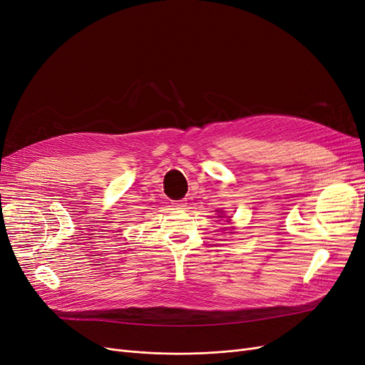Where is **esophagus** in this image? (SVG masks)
Masks as SVG:
<instances>
[{
  "label": "esophagus",
  "mask_w": 365,
  "mask_h": 365,
  "mask_svg": "<svg viewBox=\"0 0 365 365\" xmlns=\"http://www.w3.org/2000/svg\"><path fill=\"white\" fill-rule=\"evenodd\" d=\"M183 201H185V200H182V201H178V203H174V205H175V206H178V207H183V205H185V203H183Z\"/></svg>",
  "instance_id": "1"
}]
</instances>
